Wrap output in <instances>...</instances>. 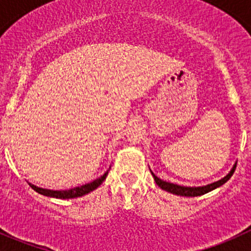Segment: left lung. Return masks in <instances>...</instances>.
Masks as SVG:
<instances>
[{"instance_id":"obj_1","label":"left lung","mask_w":251,"mask_h":251,"mask_svg":"<svg viewBox=\"0 0 251 251\" xmlns=\"http://www.w3.org/2000/svg\"><path fill=\"white\" fill-rule=\"evenodd\" d=\"M235 166H237V164H234V166L232 168V170L229 171L228 175H226V176L224 177V178L219 179V181L214 182V183H210V184H206V186H203V187H184V186H178V184H175V183H170V182H166V181H163V179H160L159 177H156L155 175L151 173L154 177V181H155V183L158 184L159 187H160L161 189H164V191L166 192H170V193L173 194H176V196H182V197H198V196H203V194L207 193V192L212 191V189L217 188V187L222 186L224 183H226L227 181H228L229 178H231V176L233 175L234 170H235Z\"/></svg>"}]
</instances>
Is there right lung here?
<instances>
[{
	"label": "right lung",
	"mask_w": 251,
	"mask_h": 251,
	"mask_svg": "<svg viewBox=\"0 0 251 251\" xmlns=\"http://www.w3.org/2000/svg\"><path fill=\"white\" fill-rule=\"evenodd\" d=\"M108 176V171L104 173L103 176H100V178L95 179V181L90 182V183H86L83 186L80 187H75V188L72 189H65V191H53V189H45V188H40V187L34 186V184L29 183V186L31 187L34 191H36L37 193L42 194V196L46 197H52V198H58V199H72V198H77V197H82L85 194L90 193V192L95 191L97 187L100 186L103 181L107 178Z\"/></svg>",
	"instance_id": "obj_1"
}]
</instances>
